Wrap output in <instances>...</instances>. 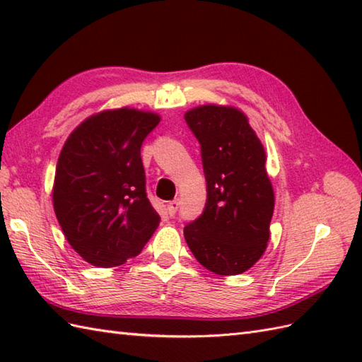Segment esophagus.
I'll list each match as a JSON object with an SVG mask.
<instances>
[{"label":"esophagus","mask_w":362,"mask_h":362,"mask_svg":"<svg viewBox=\"0 0 362 362\" xmlns=\"http://www.w3.org/2000/svg\"><path fill=\"white\" fill-rule=\"evenodd\" d=\"M179 201H173V202H169L168 204V213L171 214V216H174V214L177 213V210H179Z\"/></svg>","instance_id":"34e87169"}]
</instances>
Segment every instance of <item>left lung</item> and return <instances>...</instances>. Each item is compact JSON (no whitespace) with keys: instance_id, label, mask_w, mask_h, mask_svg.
<instances>
[{"instance_id":"1","label":"left lung","mask_w":362,"mask_h":362,"mask_svg":"<svg viewBox=\"0 0 362 362\" xmlns=\"http://www.w3.org/2000/svg\"><path fill=\"white\" fill-rule=\"evenodd\" d=\"M185 121L201 143L206 204L183 235L205 269L243 274L263 257L274 214L264 148L235 107L199 105L185 113Z\"/></svg>"}]
</instances>
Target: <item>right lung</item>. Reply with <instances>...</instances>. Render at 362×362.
<instances>
[{
  "label": "right lung",
  "instance_id": "add662e5",
  "mask_svg": "<svg viewBox=\"0 0 362 362\" xmlns=\"http://www.w3.org/2000/svg\"><path fill=\"white\" fill-rule=\"evenodd\" d=\"M158 122L157 113L122 107L91 115L66 138L54 177V211L66 241L90 264H124L160 224L146 196L140 153Z\"/></svg>",
  "mask_w": 362,
  "mask_h": 362
}]
</instances>
